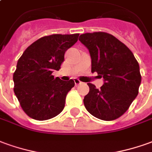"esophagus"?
Here are the masks:
<instances>
[{
	"label": "esophagus",
	"mask_w": 152,
	"mask_h": 152,
	"mask_svg": "<svg viewBox=\"0 0 152 152\" xmlns=\"http://www.w3.org/2000/svg\"><path fill=\"white\" fill-rule=\"evenodd\" d=\"M74 82H75V85H76V86H78V85H80V84L82 83V82H81V81H80L79 79H76V78H75V79H74Z\"/></svg>",
	"instance_id": "obj_1"
}]
</instances>
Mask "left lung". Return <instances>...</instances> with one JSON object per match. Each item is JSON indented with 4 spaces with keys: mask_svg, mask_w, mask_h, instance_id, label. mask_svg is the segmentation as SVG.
Segmentation results:
<instances>
[{
    "mask_svg": "<svg viewBox=\"0 0 152 152\" xmlns=\"http://www.w3.org/2000/svg\"><path fill=\"white\" fill-rule=\"evenodd\" d=\"M79 40L89 49L91 72L104 78L99 89L88 83L84 104L97 118L112 121L122 116L138 94L142 76L132 51L114 36L104 32L86 33Z\"/></svg>",
    "mask_w": 152,
    "mask_h": 152,
    "instance_id": "left-lung-1",
    "label": "left lung"
}]
</instances>
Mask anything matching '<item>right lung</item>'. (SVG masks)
<instances>
[{
    "instance_id": "add662e5",
    "label": "right lung",
    "mask_w": 152,
    "mask_h": 152,
    "mask_svg": "<svg viewBox=\"0 0 152 152\" xmlns=\"http://www.w3.org/2000/svg\"><path fill=\"white\" fill-rule=\"evenodd\" d=\"M79 34L42 37L28 46L18 60L14 72V92L24 112L35 120H48L64 109L73 80L54 78L64 61L65 52L77 42Z\"/></svg>"
}]
</instances>
